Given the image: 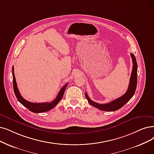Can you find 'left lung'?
Masks as SVG:
<instances>
[{"label": "left lung", "instance_id": "8db88e82", "mask_svg": "<svg viewBox=\"0 0 154 154\" xmlns=\"http://www.w3.org/2000/svg\"><path fill=\"white\" fill-rule=\"evenodd\" d=\"M131 57L133 61V69L130 79V83H129V87L126 93L118 98H116V100L105 104L98 103L92 101L88 96L87 94L85 93L86 98H87L90 105L98 108V109L103 110V111H115V110H118L122 106H124L133 97L135 91H136L137 85V63L134 54H131Z\"/></svg>", "mask_w": 154, "mask_h": 154}]
</instances>
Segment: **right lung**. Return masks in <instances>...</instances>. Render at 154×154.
<instances>
[{"instance_id":"add662e5","label":"right lung","mask_w":154,"mask_h":154,"mask_svg":"<svg viewBox=\"0 0 154 154\" xmlns=\"http://www.w3.org/2000/svg\"><path fill=\"white\" fill-rule=\"evenodd\" d=\"M13 88H14V91L15 95L18 100L22 105H23L24 107H26L28 109H29L30 111H32L35 113H40V112H44L48 111L49 110H51L55 107L57 104L60 102L61 98H63L65 90L66 88L67 85L68 83H66L64 87L60 89L59 92L58 93L57 96L55 99L51 102H43V103H33L30 102L24 98L21 95L19 90L17 87V83L16 82V78L14 73V67H13Z\"/></svg>"}]
</instances>
